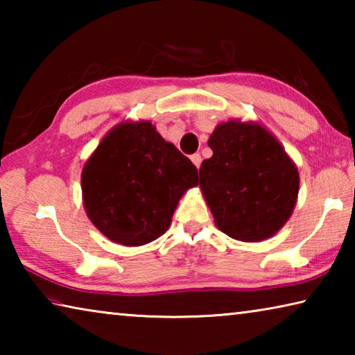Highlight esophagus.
<instances>
[{
	"mask_svg": "<svg viewBox=\"0 0 355 355\" xmlns=\"http://www.w3.org/2000/svg\"><path fill=\"white\" fill-rule=\"evenodd\" d=\"M191 161H192V163H194V166L197 167V169H199V167H200V163H202V156H200V153H194V155H191Z\"/></svg>",
	"mask_w": 355,
	"mask_h": 355,
	"instance_id": "obj_1",
	"label": "esophagus"
}]
</instances>
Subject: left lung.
Segmentation results:
<instances>
[{
	"instance_id": "1",
	"label": "left lung",
	"mask_w": 355,
	"mask_h": 355,
	"mask_svg": "<svg viewBox=\"0 0 355 355\" xmlns=\"http://www.w3.org/2000/svg\"><path fill=\"white\" fill-rule=\"evenodd\" d=\"M200 188L216 225L245 243L271 238L296 205L299 173L284 147L255 123L230 120L209 136Z\"/></svg>"
}]
</instances>
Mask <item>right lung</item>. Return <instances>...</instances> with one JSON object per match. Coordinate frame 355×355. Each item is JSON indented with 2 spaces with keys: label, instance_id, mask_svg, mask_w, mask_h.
<instances>
[{
  "label": "right lung",
  "instance_id": "right-lung-1",
  "mask_svg": "<svg viewBox=\"0 0 355 355\" xmlns=\"http://www.w3.org/2000/svg\"><path fill=\"white\" fill-rule=\"evenodd\" d=\"M197 184V167L150 122L110 131L84 166V208L114 243L142 245L169 228L186 189Z\"/></svg>",
  "mask_w": 355,
  "mask_h": 355
}]
</instances>
